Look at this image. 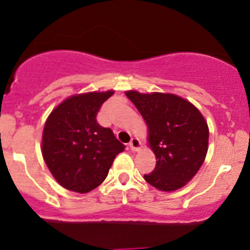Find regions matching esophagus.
<instances>
[{
    "label": "esophagus",
    "instance_id": "34e87169",
    "mask_svg": "<svg viewBox=\"0 0 250 250\" xmlns=\"http://www.w3.org/2000/svg\"><path fill=\"white\" fill-rule=\"evenodd\" d=\"M129 148L131 149L133 151H137L140 150V148H141V142H140L139 139H131V141L129 142Z\"/></svg>",
    "mask_w": 250,
    "mask_h": 250
}]
</instances>
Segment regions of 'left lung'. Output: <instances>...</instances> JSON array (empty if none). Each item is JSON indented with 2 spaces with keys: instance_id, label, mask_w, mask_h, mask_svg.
Wrapping results in <instances>:
<instances>
[{
  "instance_id": "left-lung-1",
  "label": "left lung",
  "mask_w": 250,
  "mask_h": 250,
  "mask_svg": "<svg viewBox=\"0 0 250 250\" xmlns=\"http://www.w3.org/2000/svg\"><path fill=\"white\" fill-rule=\"evenodd\" d=\"M125 95L148 125L149 147L156 156V166L145 180L159 190L182 188L199 171L208 150L209 129L195 105L174 94Z\"/></svg>"
}]
</instances>
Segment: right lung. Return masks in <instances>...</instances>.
Segmentation results:
<instances>
[{"label": "right lung", "mask_w": 250, "mask_h": 250, "mask_svg": "<svg viewBox=\"0 0 250 250\" xmlns=\"http://www.w3.org/2000/svg\"><path fill=\"white\" fill-rule=\"evenodd\" d=\"M114 94L93 91L64 100L50 113L42 135V155L63 188L88 193L104 181L117 154L125 150L110 128L96 121L101 105Z\"/></svg>", "instance_id": "add662e5"}]
</instances>
